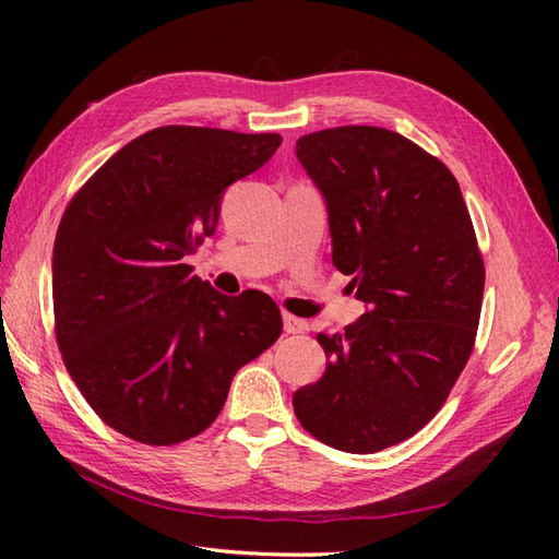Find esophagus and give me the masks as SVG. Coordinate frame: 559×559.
I'll use <instances>...</instances> for the list:
<instances>
[{
    "label": "esophagus",
    "mask_w": 559,
    "mask_h": 559,
    "mask_svg": "<svg viewBox=\"0 0 559 559\" xmlns=\"http://www.w3.org/2000/svg\"><path fill=\"white\" fill-rule=\"evenodd\" d=\"M282 321H284V333H306L308 331V321L298 319L289 312L282 314Z\"/></svg>",
    "instance_id": "34e87169"
}]
</instances>
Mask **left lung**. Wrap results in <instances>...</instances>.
Here are the masks:
<instances>
[{
	"label": "left lung",
	"mask_w": 559,
	"mask_h": 559,
	"mask_svg": "<svg viewBox=\"0 0 559 559\" xmlns=\"http://www.w3.org/2000/svg\"><path fill=\"white\" fill-rule=\"evenodd\" d=\"M296 158L324 195L333 265L368 310L317 335L329 364L294 411L321 443L380 452L441 411L471 357L485 289L476 233L452 173L399 132L319 130Z\"/></svg>",
	"instance_id": "left-lung-1"
}]
</instances>
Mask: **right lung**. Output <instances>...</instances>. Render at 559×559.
Returning <instances> with one entry per match:
<instances>
[{"label": "right lung", "instance_id": "add662e5", "mask_svg": "<svg viewBox=\"0 0 559 559\" xmlns=\"http://www.w3.org/2000/svg\"><path fill=\"white\" fill-rule=\"evenodd\" d=\"M282 138L163 126L99 167L67 205L53 247L62 359L111 429L175 445L222 413L238 370L282 333L265 294L224 296L186 259L218 224L233 181Z\"/></svg>", "mask_w": 559, "mask_h": 559}]
</instances>
